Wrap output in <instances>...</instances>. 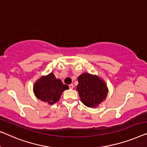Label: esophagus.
<instances>
[{
    "label": "esophagus",
    "mask_w": 147,
    "mask_h": 147,
    "mask_svg": "<svg viewBox=\"0 0 147 147\" xmlns=\"http://www.w3.org/2000/svg\"><path fill=\"white\" fill-rule=\"evenodd\" d=\"M69 88H71V89H73V88L74 87V84H71L69 85Z\"/></svg>",
    "instance_id": "34e87169"
}]
</instances>
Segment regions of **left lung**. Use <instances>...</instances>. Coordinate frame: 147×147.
Listing matches in <instances>:
<instances>
[{"label":"left lung","instance_id":"left-lung-1","mask_svg":"<svg viewBox=\"0 0 147 147\" xmlns=\"http://www.w3.org/2000/svg\"><path fill=\"white\" fill-rule=\"evenodd\" d=\"M76 89L80 100L89 108H96L104 102L108 93L105 81L96 74L88 73L81 74L78 77Z\"/></svg>","mask_w":147,"mask_h":147}]
</instances>
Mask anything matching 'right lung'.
I'll use <instances>...</instances> for the list:
<instances>
[{
    "label": "right lung",
    "mask_w": 147,
    "mask_h": 147,
    "mask_svg": "<svg viewBox=\"0 0 147 147\" xmlns=\"http://www.w3.org/2000/svg\"><path fill=\"white\" fill-rule=\"evenodd\" d=\"M69 88L63 84L59 78H56L53 73L41 76L36 81L33 87L35 96L41 101L53 105L59 100L65 90Z\"/></svg>",
    "instance_id": "add662e5"
}]
</instances>
